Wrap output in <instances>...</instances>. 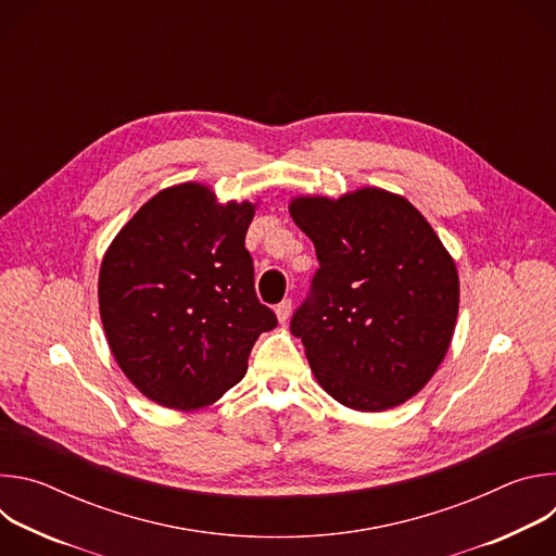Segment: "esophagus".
I'll return each instance as SVG.
<instances>
[{"mask_svg":"<svg viewBox=\"0 0 556 556\" xmlns=\"http://www.w3.org/2000/svg\"><path fill=\"white\" fill-rule=\"evenodd\" d=\"M290 312H292V301H290V299L281 301V303L275 307L277 321H279V324H286V321H288V316H290Z\"/></svg>","mask_w":556,"mask_h":556,"instance_id":"esophagus-1","label":"esophagus"}]
</instances>
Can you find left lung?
<instances>
[{
	"instance_id": "left-lung-1",
	"label": "left lung",
	"mask_w": 556,
	"mask_h": 556,
	"mask_svg": "<svg viewBox=\"0 0 556 556\" xmlns=\"http://www.w3.org/2000/svg\"><path fill=\"white\" fill-rule=\"evenodd\" d=\"M288 208L319 260L290 324L316 382L354 412L407 403L453 339V257L407 198L378 187L337 200L296 195Z\"/></svg>"
}]
</instances>
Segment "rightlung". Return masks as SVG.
<instances>
[{
    "mask_svg": "<svg viewBox=\"0 0 556 556\" xmlns=\"http://www.w3.org/2000/svg\"><path fill=\"white\" fill-rule=\"evenodd\" d=\"M257 202H217L211 187L157 191L118 230L99 273L108 345L149 401L191 412L240 382L277 316L255 294L244 247Z\"/></svg>",
    "mask_w": 556,
    "mask_h": 556,
    "instance_id": "1",
    "label": "right lung"
}]
</instances>
